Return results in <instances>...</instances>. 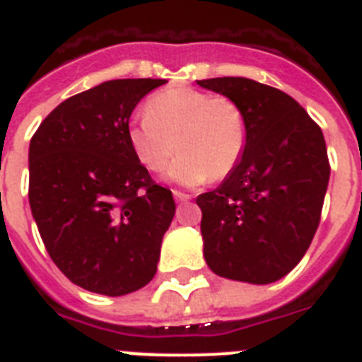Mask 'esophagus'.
<instances>
[{
	"label": "esophagus",
	"mask_w": 362,
	"mask_h": 362,
	"mask_svg": "<svg viewBox=\"0 0 362 362\" xmlns=\"http://www.w3.org/2000/svg\"><path fill=\"white\" fill-rule=\"evenodd\" d=\"M173 195H175V199H176V201H178V203H186V201H189V199H192V197H189V195H187V193L176 192V189H175V192H173Z\"/></svg>",
	"instance_id": "1"
}]
</instances>
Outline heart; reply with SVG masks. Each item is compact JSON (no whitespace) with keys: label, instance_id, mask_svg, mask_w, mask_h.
Wrapping results in <instances>:
<instances>
[{"label":"heart","instance_id":"heart-1","mask_svg":"<svg viewBox=\"0 0 362 362\" xmlns=\"http://www.w3.org/2000/svg\"><path fill=\"white\" fill-rule=\"evenodd\" d=\"M127 142L150 173L165 170L175 152L180 153L169 173L178 184L223 180L246 150V115L229 98H212L195 88H169L148 99L146 116L127 125Z\"/></svg>","mask_w":362,"mask_h":362}]
</instances>
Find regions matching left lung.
Listing matches in <instances>:
<instances>
[{
    "instance_id": "obj_1",
    "label": "left lung",
    "mask_w": 362,
    "mask_h": 362,
    "mask_svg": "<svg viewBox=\"0 0 362 362\" xmlns=\"http://www.w3.org/2000/svg\"><path fill=\"white\" fill-rule=\"evenodd\" d=\"M197 84L237 101L247 122L237 169L197 197L204 261L221 278L272 284L297 267L320 226L331 176L323 133L281 90L242 76Z\"/></svg>"
}]
</instances>
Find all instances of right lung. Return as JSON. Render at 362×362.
<instances>
[{
    "label": "right lung",
    "mask_w": 362,
    "mask_h": 362,
    "mask_svg": "<svg viewBox=\"0 0 362 362\" xmlns=\"http://www.w3.org/2000/svg\"><path fill=\"white\" fill-rule=\"evenodd\" d=\"M165 82H103L59 103L31 136V214L56 267L86 291L122 297L156 276L176 204L133 156L127 125Z\"/></svg>",
    "instance_id": "right-lung-1"
}]
</instances>
